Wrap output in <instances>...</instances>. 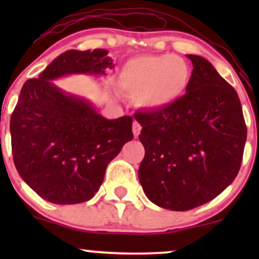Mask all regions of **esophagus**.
Here are the masks:
<instances>
[{"label":"esophagus","instance_id":"obj_1","mask_svg":"<svg viewBox=\"0 0 259 259\" xmlns=\"http://www.w3.org/2000/svg\"><path fill=\"white\" fill-rule=\"evenodd\" d=\"M141 129H142V127H141V125H140V123H139V121H134V123H133V134H134V136H135V138H136V136H139V134L140 133H141Z\"/></svg>","mask_w":259,"mask_h":259}]
</instances>
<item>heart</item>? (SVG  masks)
Segmentation results:
<instances>
[{"mask_svg":"<svg viewBox=\"0 0 259 259\" xmlns=\"http://www.w3.org/2000/svg\"><path fill=\"white\" fill-rule=\"evenodd\" d=\"M191 70L179 56H139L127 61L118 75V86L136 94V102L145 109H162L185 95Z\"/></svg>","mask_w":259,"mask_h":259,"instance_id":"obj_1","label":"heart"}]
</instances>
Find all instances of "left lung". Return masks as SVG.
Listing matches in <instances>:
<instances>
[{"mask_svg": "<svg viewBox=\"0 0 259 259\" xmlns=\"http://www.w3.org/2000/svg\"><path fill=\"white\" fill-rule=\"evenodd\" d=\"M191 73L186 94L173 105L140 112L145 157L139 180L157 206L189 210L233 183L242 162L247 129L231 85L206 58L186 55Z\"/></svg>", "mask_w": 259, "mask_h": 259, "instance_id": "left-lung-1", "label": "left lung"}]
</instances>
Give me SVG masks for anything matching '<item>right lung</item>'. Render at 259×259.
<instances>
[{"instance_id":"obj_1","label":"right lung","mask_w":259,"mask_h":259,"mask_svg":"<svg viewBox=\"0 0 259 259\" xmlns=\"http://www.w3.org/2000/svg\"><path fill=\"white\" fill-rule=\"evenodd\" d=\"M102 49L70 50L26 80L11 117L12 153L22 179L44 200L75 204L99 191L108 163L133 140V118L106 119L88 99L53 80L74 74L105 76L114 68Z\"/></svg>"}]
</instances>
